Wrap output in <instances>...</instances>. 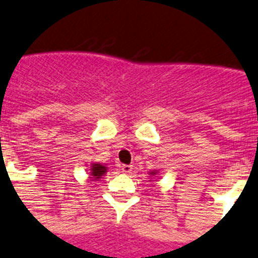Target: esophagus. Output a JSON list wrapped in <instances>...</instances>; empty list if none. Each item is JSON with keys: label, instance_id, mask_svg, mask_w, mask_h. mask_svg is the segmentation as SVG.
I'll return each instance as SVG.
<instances>
[{"label": "esophagus", "instance_id": "obj_1", "mask_svg": "<svg viewBox=\"0 0 258 258\" xmlns=\"http://www.w3.org/2000/svg\"><path fill=\"white\" fill-rule=\"evenodd\" d=\"M132 169H133V166H132V165H122L121 166V171L124 172V174H131Z\"/></svg>", "mask_w": 258, "mask_h": 258}]
</instances>
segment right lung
I'll return each mask as SVG.
<instances>
[{
	"instance_id": "add662e5",
	"label": "right lung",
	"mask_w": 258,
	"mask_h": 258,
	"mask_svg": "<svg viewBox=\"0 0 258 258\" xmlns=\"http://www.w3.org/2000/svg\"><path fill=\"white\" fill-rule=\"evenodd\" d=\"M91 174L92 176H93L94 180H98V179L101 178V176L103 175L106 172V166H103V165L101 164H93L92 165V169H91Z\"/></svg>"
}]
</instances>
